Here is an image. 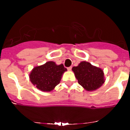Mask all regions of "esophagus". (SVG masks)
I'll return each mask as SVG.
<instances>
[{
  "label": "esophagus",
  "instance_id": "1",
  "mask_svg": "<svg viewBox=\"0 0 130 130\" xmlns=\"http://www.w3.org/2000/svg\"><path fill=\"white\" fill-rule=\"evenodd\" d=\"M71 68H72V67H68V68H67V70H68V71H71Z\"/></svg>",
  "mask_w": 130,
  "mask_h": 130
}]
</instances>
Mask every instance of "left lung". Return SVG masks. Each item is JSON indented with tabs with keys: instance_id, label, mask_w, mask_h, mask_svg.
<instances>
[{
	"instance_id": "left-lung-1",
	"label": "left lung",
	"mask_w": 130,
	"mask_h": 130,
	"mask_svg": "<svg viewBox=\"0 0 130 130\" xmlns=\"http://www.w3.org/2000/svg\"><path fill=\"white\" fill-rule=\"evenodd\" d=\"M72 71L79 84L89 92L99 89L105 81L103 70L86 61L73 67Z\"/></svg>"
}]
</instances>
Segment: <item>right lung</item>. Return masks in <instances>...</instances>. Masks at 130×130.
Masks as SVG:
<instances>
[{"label":"right lung","mask_w":130,"mask_h":130,"mask_svg":"<svg viewBox=\"0 0 130 130\" xmlns=\"http://www.w3.org/2000/svg\"><path fill=\"white\" fill-rule=\"evenodd\" d=\"M67 68L63 64L57 65L49 61L42 65L35 67L29 74V79L33 85L43 92H51L60 83L62 76Z\"/></svg>","instance_id":"obj_1"}]
</instances>
